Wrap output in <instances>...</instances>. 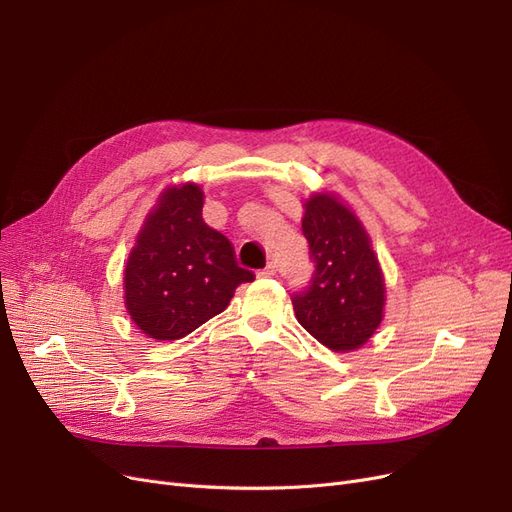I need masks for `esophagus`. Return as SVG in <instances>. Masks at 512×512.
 I'll list each match as a JSON object with an SVG mask.
<instances>
[{"label": "esophagus", "mask_w": 512, "mask_h": 512, "mask_svg": "<svg viewBox=\"0 0 512 512\" xmlns=\"http://www.w3.org/2000/svg\"><path fill=\"white\" fill-rule=\"evenodd\" d=\"M257 276H261V278H272V276H276V265H274V263H268L263 270L257 272Z\"/></svg>", "instance_id": "obj_1"}]
</instances>
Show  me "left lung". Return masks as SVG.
<instances>
[{"label":"left lung","mask_w":512,"mask_h":512,"mask_svg":"<svg viewBox=\"0 0 512 512\" xmlns=\"http://www.w3.org/2000/svg\"><path fill=\"white\" fill-rule=\"evenodd\" d=\"M303 209L301 228L316 272L307 291L293 297L295 316L324 347L360 349L385 316L379 257L360 217L335 192H314Z\"/></svg>","instance_id":"left-lung-1"}]
</instances>
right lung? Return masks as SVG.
I'll use <instances>...</instances> for the list:
<instances>
[{
	"mask_svg": "<svg viewBox=\"0 0 512 512\" xmlns=\"http://www.w3.org/2000/svg\"><path fill=\"white\" fill-rule=\"evenodd\" d=\"M205 192L186 182L161 192L125 270V309L146 337L175 341L221 314L253 272L238 268L230 240L203 219Z\"/></svg>",
	"mask_w": 512,
	"mask_h": 512,
	"instance_id": "1",
	"label": "right lung"
}]
</instances>
